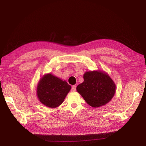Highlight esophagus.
<instances>
[{
  "label": "esophagus",
  "mask_w": 146,
  "mask_h": 146,
  "mask_svg": "<svg viewBox=\"0 0 146 146\" xmlns=\"http://www.w3.org/2000/svg\"><path fill=\"white\" fill-rule=\"evenodd\" d=\"M76 91V85H73L72 86V88H71V91L72 92H75Z\"/></svg>",
  "instance_id": "1"
}]
</instances>
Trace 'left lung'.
I'll return each instance as SVG.
<instances>
[{
	"mask_svg": "<svg viewBox=\"0 0 146 146\" xmlns=\"http://www.w3.org/2000/svg\"><path fill=\"white\" fill-rule=\"evenodd\" d=\"M83 78V82L77 86L76 90L91 107H102L112 99L116 86L107 73L99 70L87 71Z\"/></svg>",
	"mask_w": 146,
	"mask_h": 146,
	"instance_id": "1",
	"label": "left lung"
}]
</instances>
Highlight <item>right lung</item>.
Returning a JSON list of instances; mask_svg holds the SVG:
<instances>
[{"instance_id": "right-lung-1", "label": "right lung", "mask_w": 146, "mask_h": 146, "mask_svg": "<svg viewBox=\"0 0 146 146\" xmlns=\"http://www.w3.org/2000/svg\"><path fill=\"white\" fill-rule=\"evenodd\" d=\"M71 89V86L65 80L46 74L39 80L37 85L36 95L39 102L49 108H56L63 102Z\"/></svg>"}]
</instances>
